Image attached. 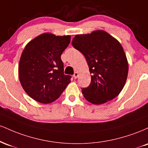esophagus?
<instances>
[{
	"instance_id": "esophagus-1",
	"label": "esophagus",
	"mask_w": 148,
	"mask_h": 148,
	"mask_svg": "<svg viewBox=\"0 0 148 148\" xmlns=\"http://www.w3.org/2000/svg\"><path fill=\"white\" fill-rule=\"evenodd\" d=\"M78 76H79V74H78V72H74V75H73V77L74 78V79H77V77H78Z\"/></svg>"
}]
</instances>
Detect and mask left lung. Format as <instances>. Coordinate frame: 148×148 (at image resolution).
<instances>
[{"label":"left lung","mask_w":148,"mask_h":148,"mask_svg":"<svg viewBox=\"0 0 148 148\" xmlns=\"http://www.w3.org/2000/svg\"><path fill=\"white\" fill-rule=\"evenodd\" d=\"M72 44L86 58L92 74L89 86L82 88L86 99L101 104L116 97L128 74V62L120 42L106 32L96 30L76 35Z\"/></svg>","instance_id":"8db88e82"}]
</instances>
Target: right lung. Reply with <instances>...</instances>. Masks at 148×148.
<instances>
[{"mask_svg":"<svg viewBox=\"0 0 148 148\" xmlns=\"http://www.w3.org/2000/svg\"><path fill=\"white\" fill-rule=\"evenodd\" d=\"M71 37L50 33L39 35L25 46L18 65V76L25 92L35 101L49 103L56 100L72 76L64 74L61 54Z\"/></svg>","mask_w":148,"mask_h":148,"instance_id":"right-lung-1","label":"right lung"}]
</instances>
